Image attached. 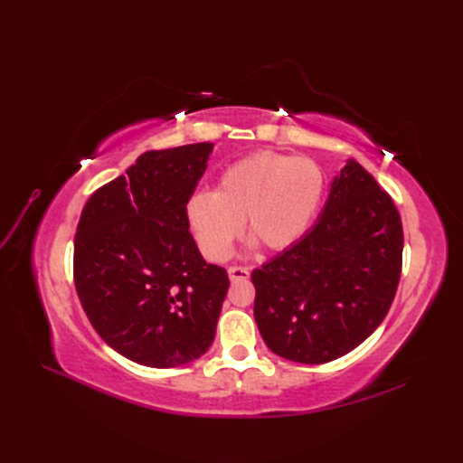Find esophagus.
<instances>
[{
    "instance_id": "obj_1",
    "label": "esophagus",
    "mask_w": 463,
    "mask_h": 463,
    "mask_svg": "<svg viewBox=\"0 0 463 463\" xmlns=\"http://www.w3.org/2000/svg\"><path fill=\"white\" fill-rule=\"evenodd\" d=\"M228 276L232 282H241V279L249 278V269L247 266H230Z\"/></svg>"
}]
</instances>
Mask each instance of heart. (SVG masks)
I'll return each mask as SVG.
<instances>
[{"label": "heart", "mask_w": 463, "mask_h": 463, "mask_svg": "<svg viewBox=\"0 0 463 463\" xmlns=\"http://www.w3.org/2000/svg\"><path fill=\"white\" fill-rule=\"evenodd\" d=\"M325 197V175L307 158L257 152L222 172L214 193L191 194L189 230L210 260L228 259L245 222L247 233L269 250H286L311 228Z\"/></svg>", "instance_id": "1"}]
</instances>
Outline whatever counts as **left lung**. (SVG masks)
Segmentation results:
<instances>
[{
  "mask_svg": "<svg viewBox=\"0 0 463 463\" xmlns=\"http://www.w3.org/2000/svg\"><path fill=\"white\" fill-rule=\"evenodd\" d=\"M403 232L388 193L349 158L315 226L253 270L264 344L318 365L355 349L384 320L402 272Z\"/></svg>",
  "mask_w": 463,
  "mask_h": 463,
  "instance_id": "1",
  "label": "left lung"
}]
</instances>
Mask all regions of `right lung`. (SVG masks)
I'll return each instance as SVG.
<instances>
[{
  "mask_svg": "<svg viewBox=\"0 0 463 463\" xmlns=\"http://www.w3.org/2000/svg\"><path fill=\"white\" fill-rule=\"evenodd\" d=\"M213 143L148 150L92 193L75 235V288L100 338L138 365L199 359L216 334L230 279L189 233L185 206Z\"/></svg>",
  "mask_w": 463,
  "mask_h": 463,
  "instance_id": "1",
  "label": "right lung"
}]
</instances>
